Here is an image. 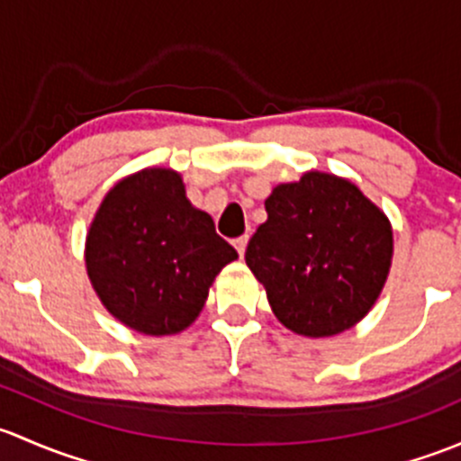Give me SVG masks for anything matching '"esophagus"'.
<instances>
[{
    "mask_svg": "<svg viewBox=\"0 0 461 461\" xmlns=\"http://www.w3.org/2000/svg\"><path fill=\"white\" fill-rule=\"evenodd\" d=\"M246 244H249V235H241V237H237V240H232V246H235V249H237L240 258H241V255H244Z\"/></svg>",
    "mask_w": 461,
    "mask_h": 461,
    "instance_id": "obj_1",
    "label": "esophagus"
}]
</instances>
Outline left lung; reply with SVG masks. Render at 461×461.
<instances>
[{"mask_svg": "<svg viewBox=\"0 0 461 461\" xmlns=\"http://www.w3.org/2000/svg\"><path fill=\"white\" fill-rule=\"evenodd\" d=\"M264 206L268 220L250 237L246 266L275 317L303 337L364 320L391 270L388 217L353 182L320 170L275 186Z\"/></svg>", "mask_w": 461, "mask_h": 461, "instance_id": "8db88e82", "label": "left lung"}]
</instances>
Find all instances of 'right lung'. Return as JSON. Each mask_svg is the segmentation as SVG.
Segmentation results:
<instances>
[{
	"instance_id": "obj_1",
	"label": "right lung",
	"mask_w": 461,
	"mask_h": 461,
	"mask_svg": "<svg viewBox=\"0 0 461 461\" xmlns=\"http://www.w3.org/2000/svg\"><path fill=\"white\" fill-rule=\"evenodd\" d=\"M237 250L188 202L179 173L144 168L117 182L86 235V270L113 317L144 335L197 320L217 273Z\"/></svg>"
}]
</instances>
